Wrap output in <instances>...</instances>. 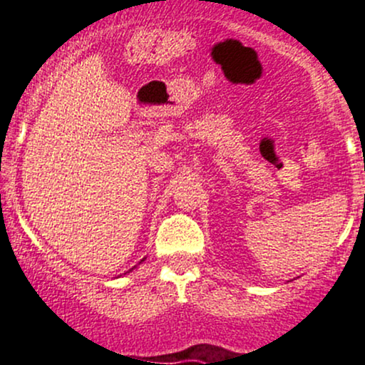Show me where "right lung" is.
Wrapping results in <instances>:
<instances>
[{
    "label": "right lung",
    "mask_w": 365,
    "mask_h": 365,
    "mask_svg": "<svg viewBox=\"0 0 365 365\" xmlns=\"http://www.w3.org/2000/svg\"><path fill=\"white\" fill-rule=\"evenodd\" d=\"M143 260H145V259H143ZM143 260H141V262H143ZM130 271H133V269H130Z\"/></svg>",
    "instance_id": "add662e5"
}]
</instances>
